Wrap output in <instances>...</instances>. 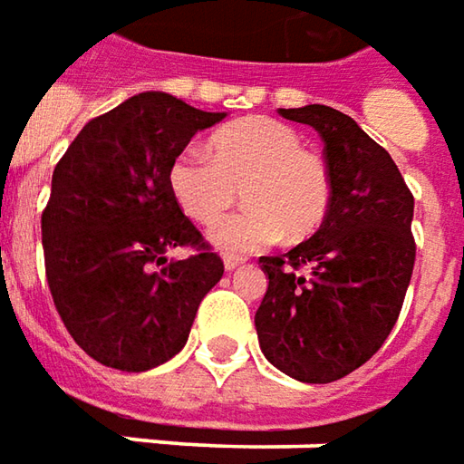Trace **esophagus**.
Returning <instances> with one entry per match:
<instances>
[{"mask_svg":"<svg viewBox=\"0 0 464 464\" xmlns=\"http://www.w3.org/2000/svg\"><path fill=\"white\" fill-rule=\"evenodd\" d=\"M244 261H246L244 256H233V254H226V256H223V264H226V269H228V272L238 269V266H241Z\"/></svg>","mask_w":464,"mask_h":464,"instance_id":"obj_1","label":"esophagus"}]
</instances>
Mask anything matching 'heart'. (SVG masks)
Masks as SVG:
<instances>
[{"mask_svg":"<svg viewBox=\"0 0 464 464\" xmlns=\"http://www.w3.org/2000/svg\"><path fill=\"white\" fill-rule=\"evenodd\" d=\"M167 182L182 213L213 228L238 203L213 241L226 251H251L276 241L307 238L323 226L333 200V175L320 154L304 150L297 129L266 116H248L210 137V160L182 152L169 165Z\"/></svg>","mask_w":464,"mask_h":464,"instance_id":"heart-1","label":"heart"}]
</instances>
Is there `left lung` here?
Wrapping results in <instances>:
<instances>
[{"label":"left lung","instance_id":"1","mask_svg":"<svg viewBox=\"0 0 464 464\" xmlns=\"http://www.w3.org/2000/svg\"><path fill=\"white\" fill-rule=\"evenodd\" d=\"M279 113L323 137L333 200L312 238L258 258L269 286L254 323L269 363L330 383L373 358L399 320L417 258L414 195L351 116L320 103Z\"/></svg>","mask_w":464,"mask_h":464}]
</instances>
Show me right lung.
Masks as SVG:
<instances>
[{
  "mask_svg": "<svg viewBox=\"0 0 464 464\" xmlns=\"http://www.w3.org/2000/svg\"><path fill=\"white\" fill-rule=\"evenodd\" d=\"M223 116L147 91L91 119L55 165L43 210L47 286L93 361L129 373L169 361L220 282L223 258L182 213L167 172ZM178 245L193 254L167 265Z\"/></svg>",
  "mask_w": 464,
  "mask_h": 464,
  "instance_id": "add662e5",
  "label": "right lung"
}]
</instances>
